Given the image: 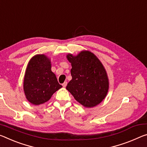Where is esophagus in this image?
<instances>
[{
    "label": "esophagus",
    "instance_id": "esophagus-1",
    "mask_svg": "<svg viewBox=\"0 0 147 147\" xmlns=\"http://www.w3.org/2000/svg\"><path fill=\"white\" fill-rule=\"evenodd\" d=\"M67 82H65L64 83H63L62 84V86H63V87H66L67 86Z\"/></svg>",
    "mask_w": 147,
    "mask_h": 147
}]
</instances>
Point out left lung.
Segmentation results:
<instances>
[{"label": "left lung", "mask_w": 147, "mask_h": 147, "mask_svg": "<svg viewBox=\"0 0 147 147\" xmlns=\"http://www.w3.org/2000/svg\"><path fill=\"white\" fill-rule=\"evenodd\" d=\"M71 63L72 80L66 89L83 106L91 108L105 99L109 80L103 65L94 53L82 51L76 56L67 55Z\"/></svg>", "instance_id": "1"}]
</instances>
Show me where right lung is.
I'll return each instance as SVG.
<instances>
[{"instance_id":"add662e5","label":"right lung","mask_w":147,"mask_h":147,"mask_svg":"<svg viewBox=\"0 0 147 147\" xmlns=\"http://www.w3.org/2000/svg\"><path fill=\"white\" fill-rule=\"evenodd\" d=\"M61 87L46 55H36L30 60L23 82L25 96L30 103L35 105L45 103Z\"/></svg>"}]
</instances>
